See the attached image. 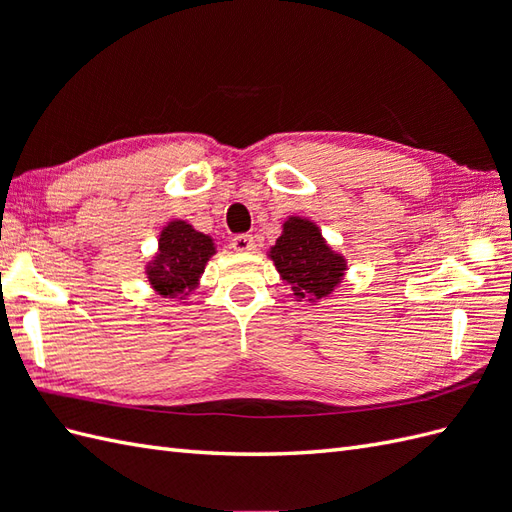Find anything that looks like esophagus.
<instances>
[{"label": "esophagus", "mask_w": 512, "mask_h": 512, "mask_svg": "<svg viewBox=\"0 0 512 512\" xmlns=\"http://www.w3.org/2000/svg\"><path fill=\"white\" fill-rule=\"evenodd\" d=\"M230 247L235 252H252L254 250V237L252 235H237L235 239L230 241Z\"/></svg>", "instance_id": "obj_1"}]
</instances>
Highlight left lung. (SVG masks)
<instances>
[{
    "label": "left lung",
    "instance_id": "1",
    "mask_svg": "<svg viewBox=\"0 0 512 512\" xmlns=\"http://www.w3.org/2000/svg\"><path fill=\"white\" fill-rule=\"evenodd\" d=\"M267 256L282 282L290 286L294 301L318 305L333 297L335 288L346 280L348 258L333 250L314 220L301 215H288L282 235L275 239Z\"/></svg>",
    "mask_w": 512,
    "mask_h": 512
}]
</instances>
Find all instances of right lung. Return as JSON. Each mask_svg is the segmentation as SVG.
<instances>
[{
    "label": "right lung",
    "instance_id": "1",
    "mask_svg": "<svg viewBox=\"0 0 512 512\" xmlns=\"http://www.w3.org/2000/svg\"><path fill=\"white\" fill-rule=\"evenodd\" d=\"M215 252L213 237L185 220H170L160 230L156 254L145 265L147 282L160 297L185 301L200 286V277Z\"/></svg>",
    "mask_w": 512,
    "mask_h": 512
}]
</instances>
